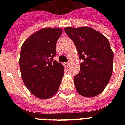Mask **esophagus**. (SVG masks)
<instances>
[{
	"label": "esophagus",
	"instance_id": "obj_1",
	"mask_svg": "<svg viewBox=\"0 0 125 125\" xmlns=\"http://www.w3.org/2000/svg\"><path fill=\"white\" fill-rule=\"evenodd\" d=\"M70 62H68L67 63H64V65H65V68H68V66H69V65H70Z\"/></svg>",
	"mask_w": 125,
	"mask_h": 125
}]
</instances>
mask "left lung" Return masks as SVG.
Wrapping results in <instances>:
<instances>
[{"mask_svg":"<svg viewBox=\"0 0 125 125\" xmlns=\"http://www.w3.org/2000/svg\"><path fill=\"white\" fill-rule=\"evenodd\" d=\"M64 30L75 44L80 59L84 61L74 76L76 90L82 96H96L104 90L113 73V52L109 41L90 27H68Z\"/></svg>","mask_w":125,"mask_h":125,"instance_id":"obj_1","label":"left lung"}]
</instances>
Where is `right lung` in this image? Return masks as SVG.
Here are the masks:
<instances>
[{
    "label": "right lung",
    "instance_id": "1",
    "mask_svg": "<svg viewBox=\"0 0 125 125\" xmlns=\"http://www.w3.org/2000/svg\"><path fill=\"white\" fill-rule=\"evenodd\" d=\"M62 29L43 28L26 39L21 49L19 66L23 82L40 99L55 95L63 77V65L53 61Z\"/></svg>",
    "mask_w": 125,
    "mask_h": 125
}]
</instances>
